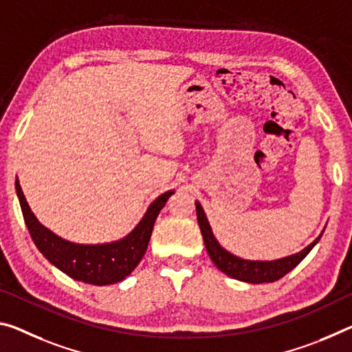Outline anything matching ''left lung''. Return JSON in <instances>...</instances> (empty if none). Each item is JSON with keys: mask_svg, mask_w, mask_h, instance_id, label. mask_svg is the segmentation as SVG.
I'll use <instances>...</instances> for the list:
<instances>
[{"mask_svg": "<svg viewBox=\"0 0 352 352\" xmlns=\"http://www.w3.org/2000/svg\"><path fill=\"white\" fill-rule=\"evenodd\" d=\"M196 211L200 232H202L204 243L210 258L213 260V263L228 277L248 283H270L276 282L278 278L288 274V272L294 270V267L305 258L307 254L315 248V244L320 241L322 232H324L322 230L321 235L318 236L314 243H310L309 246L304 248L298 254L283 256V258L277 260H246L241 258V256L230 254L217 243V239L213 235V230H211L210 227V222L206 219L202 205L199 202H196Z\"/></svg>", "mask_w": 352, "mask_h": 352, "instance_id": "1", "label": "left lung"}]
</instances>
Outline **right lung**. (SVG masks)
Segmentation results:
<instances>
[{
  "label": "right lung",
  "instance_id": "obj_1",
  "mask_svg": "<svg viewBox=\"0 0 352 352\" xmlns=\"http://www.w3.org/2000/svg\"><path fill=\"white\" fill-rule=\"evenodd\" d=\"M15 189L25 224L42 255L69 277L98 287L122 282L131 274L146 254L156 217L167 199L175 192L170 189L156 197L139 224L122 239L104 244H78L58 236L38 222L26 202L19 178L15 180Z\"/></svg>",
  "mask_w": 352,
  "mask_h": 352
}]
</instances>
